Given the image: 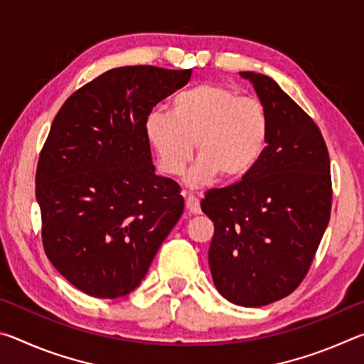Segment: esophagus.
<instances>
[{"label":"esophagus","mask_w":364,"mask_h":364,"mask_svg":"<svg viewBox=\"0 0 364 364\" xmlns=\"http://www.w3.org/2000/svg\"><path fill=\"white\" fill-rule=\"evenodd\" d=\"M186 208H188L189 213L199 215L200 213V202H199V199H197L196 196H191L189 194L186 197Z\"/></svg>","instance_id":"1"}]
</instances>
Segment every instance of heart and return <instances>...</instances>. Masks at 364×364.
<instances>
[{
    "mask_svg": "<svg viewBox=\"0 0 364 364\" xmlns=\"http://www.w3.org/2000/svg\"><path fill=\"white\" fill-rule=\"evenodd\" d=\"M146 139L162 173L181 175L194 154L189 186H205L221 175L237 180L262 159L269 138L267 107L257 97L237 96L226 86L204 83L171 100V110H154L144 122Z\"/></svg>",
    "mask_w": 364,
    "mask_h": 364,
    "instance_id": "obj_1",
    "label": "heart"
}]
</instances>
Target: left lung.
Listing matches in <instances>:
<instances>
[{
	"instance_id": "obj_1",
	"label": "left lung",
	"mask_w": 364,
	"mask_h": 364,
	"mask_svg": "<svg viewBox=\"0 0 364 364\" xmlns=\"http://www.w3.org/2000/svg\"><path fill=\"white\" fill-rule=\"evenodd\" d=\"M269 117L262 159L241 181L210 189L200 208L213 221V284L231 304L263 306L295 291L331 217V164L316 123L273 78L239 72Z\"/></svg>"
}]
</instances>
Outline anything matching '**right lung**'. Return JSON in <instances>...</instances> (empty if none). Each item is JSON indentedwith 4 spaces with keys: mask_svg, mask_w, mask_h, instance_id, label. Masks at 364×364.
I'll return each mask as SVG.
<instances>
[{
    "mask_svg": "<svg viewBox=\"0 0 364 364\" xmlns=\"http://www.w3.org/2000/svg\"><path fill=\"white\" fill-rule=\"evenodd\" d=\"M191 73L117 67L75 91L53 120L35 178L43 247L91 297L134 291L181 217L180 186L156 175L144 122Z\"/></svg>",
    "mask_w": 364,
    "mask_h": 364,
    "instance_id": "add662e5",
    "label": "right lung"
}]
</instances>
